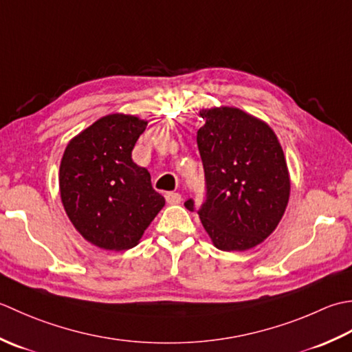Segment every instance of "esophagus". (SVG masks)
Instances as JSON below:
<instances>
[{
    "mask_svg": "<svg viewBox=\"0 0 352 352\" xmlns=\"http://www.w3.org/2000/svg\"><path fill=\"white\" fill-rule=\"evenodd\" d=\"M166 200H167V202H168L170 205H177V204H181L182 196L179 195V192L170 191V192H167V195H166Z\"/></svg>",
    "mask_w": 352,
    "mask_h": 352,
    "instance_id": "1",
    "label": "esophagus"
}]
</instances>
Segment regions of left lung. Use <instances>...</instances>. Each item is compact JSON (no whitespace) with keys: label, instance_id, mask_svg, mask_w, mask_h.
Segmentation results:
<instances>
[{"label":"left lung","instance_id":"left-lung-1","mask_svg":"<svg viewBox=\"0 0 352 352\" xmlns=\"http://www.w3.org/2000/svg\"><path fill=\"white\" fill-rule=\"evenodd\" d=\"M200 117L206 200L197 214L217 249H252L275 231L289 204L283 147L267 123L236 107L202 109ZM185 208L195 211L192 199Z\"/></svg>","mask_w":352,"mask_h":352}]
</instances>
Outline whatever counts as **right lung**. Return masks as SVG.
Here are the masks:
<instances>
[{
	"label": "right lung",
	"instance_id": "add662e5",
	"mask_svg": "<svg viewBox=\"0 0 352 352\" xmlns=\"http://www.w3.org/2000/svg\"><path fill=\"white\" fill-rule=\"evenodd\" d=\"M147 121L111 113L76 135L63 152L59 190L71 223L85 240L106 250L136 246L166 205L132 150Z\"/></svg>",
	"mask_w": 352,
	"mask_h": 352
}]
</instances>
